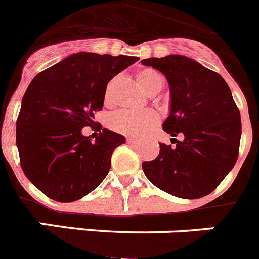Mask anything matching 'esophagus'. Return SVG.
Instances as JSON below:
<instances>
[{"instance_id": "obj_1", "label": "esophagus", "mask_w": 259, "mask_h": 259, "mask_svg": "<svg viewBox=\"0 0 259 259\" xmlns=\"http://www.w3.org/2000/svg\"><path fill=\"white\" fill-rule=\"evenodd\" d=\"M126 142H127V143H129V144H137V143H138V139L130 138V137H129V138L126 139Z\"/></svg>"}]
</instances>
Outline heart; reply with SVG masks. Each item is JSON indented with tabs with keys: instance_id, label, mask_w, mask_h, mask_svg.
Returning <instances> with one entry per match:
<instances>
[{
	"instance_id": "obj_1",
	"label": "heart",
	"mask_w": 259,
	"mask_h": 259,
	"mask_svg": "<svg viewBox=\"0 0 259 259\" xmlns=\"http://www.w3.org/2000/svg\"><path fill=\"white\" fill-rule=\"evenodd\" d=\"M115 80L107 85L104 93V102L109 101L111 90ZM137 82L141 89L147 94L153 95L160 92L164 83V78L156 69L143 68L137 73ZM158 124V116L153 111H142V112H129V111H120L108 118V126L115 132L121 133L130 137H142L150 133Z\"/></svg>"
}]
</instances>
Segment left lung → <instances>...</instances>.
<instances>
[{
  "mask_svg": "<svg viewBox=\"0 0 259 259\" xmlns=\"http://www.w3.org/2000/svg\"><path fill=\"white\" fill-rule=\"evenodd\" d=\"M141 63L165 74L170 113L162 129L171 137H182L174 147L160 143L157 157L142 164L144 174L173 196H206L237 160L241 118L231 90L221 74L183 55L150 58Z\"/></svg>",
  "mask_w": 259,
  "mask_h": 259,
  "instance_id": "left-lung-1",
  "label": "left lung"
}]
</instances>
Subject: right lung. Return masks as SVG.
Instances as JSON below:
<instances>
[{"label": "right lung", "mask_w": 259, "mask_h": 259, "mask_svg": "<svg viewBox=\"0 0 259 259\" xmlns=\"http://www.w3.org/2000/svg\"><path fill=\"white\" fill-rule=\"evenodd\" d=\"M137 60L77 53L29 83L16 120V147L25 177L48 197L76 201L106 178L113 151L125 137L103 129L92 142L82 129L95 124L107 83Z\"/></svg>", "instance_id": "obj_1"}]
</instances>
